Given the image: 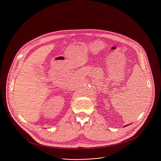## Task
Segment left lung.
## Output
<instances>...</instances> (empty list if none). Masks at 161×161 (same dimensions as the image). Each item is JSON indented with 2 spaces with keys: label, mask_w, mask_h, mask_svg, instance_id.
<instances>
[{
  "label": "left lung",
  "mask_w": 161,
  "mask_h": 161,
  "mask_svg": "<svg viewBox=\"0 0 161 161\" xmlns=\"http://www.w3.org/2000/svg\"><path fill=\"white\" fill-rule=\"evenodd\" d=\"M129 125H130V124H129ZM126 126H127V125H125V126H124V127H126Z\"/></svg>",
  "instance_id": "left-lung-1"
}]
</instances>
